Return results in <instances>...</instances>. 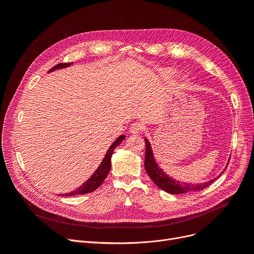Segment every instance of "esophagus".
<instances>
[{
  "instance_id": "esophagus-1",
  "label": "esophagus",
  "mask_w": 254,
  "mask_h": 254,
  "mask_svg": "<svg viewBox=\"0 0 254 254\" xmlns=\"http://www.w3.org/2000/svg\"><path fill=\"white\" fill-rule=\"evenodd\" d=\"M142 128H143L142 125H140L139 123H135L129 127V131L131 134H139V132L142 130Z\"/></svg>"
}]
</instances>
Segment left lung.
<instances>
[{
	"label": "left lung",
	"mask_w": 254,
	"mask_h": 254,
	"mask_svg": "<svg viewBox=\"0 0 254 254\" xmlns=\"http://www.w3.org/2000/svg\"><path fill=\"white\" fill-rule=\"evenodd\" d=\"M145 144H146V151H145V170L147 172L148 176L150 179L158 186L159 189L165 190L168 193L171 194H180V193H186V192H190V191H197V190H202L206 189L207 186H209L211 183L214 182L222 173L225 171L226 167L229 165L226 164L225 168L223 171L220 173V174L213 178L209 181L202 182V183H189V182H181L178 180H175L174 178L170 177L167 175L164 172L162 168H159L157 165L155 157L153 155V151L151 148V144L147 138H145Z\"/></svg>",
	"instance_id": "left-lung-1"
}]
</instances>
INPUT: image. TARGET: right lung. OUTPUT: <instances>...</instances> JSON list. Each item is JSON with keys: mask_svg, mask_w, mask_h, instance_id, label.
<instances>
[{"mask_svg": "<svg viewBox=\"0 0 254 254\" xmlns=\"http://www.w3.org/2000/svg\"><path fill=\"white\" fill-rule=\"evenodd\" d=\"M73 63H69V64H58L57 65L53 66V68L49 71L50 72H53L56 70H61V69H64V68H68V66H70ZM126 136L125 135H122L119 136L109 147L108 151H107L105 157L103 158V161L101 163V165L98 167V169L96 170V172L93 173V174L90 176V178H88L83 184H81L79 186V188H77L75 190L71 191V192H66V193H63V195H69V196H72V195H76V194H85V193H89L93 190H96L99 186L104 182V180L106 179V177L108 176L109 172H110V169H111V157H112V154H113V151L114 149L117 147V146L122 143L124 140H125Z\"/></svg>", "mask_w": 254, "mask_h": 254, "instance_id": "1", "label": "right lung"}]
</instances>
